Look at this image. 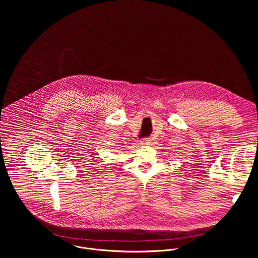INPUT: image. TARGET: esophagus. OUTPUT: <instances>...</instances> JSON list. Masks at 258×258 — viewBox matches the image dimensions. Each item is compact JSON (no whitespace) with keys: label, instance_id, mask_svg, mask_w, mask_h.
<instances>
[{"label":"esophagus","instance_id":"esophagus-1","mask_svg":"<svg viewBox=\"0 0 258 258\" xmlns=\"http://www.w3.org/2000/svg\"><path fill=\"white\" fill-rule=\"evenodd\" d=\"M150 141H151V138H150V137H147V138H144V140H143V142H144V143H146V144H147V143H149Z\"/></svg>","mask_w":258,"mask_h":258}]
</instances>
